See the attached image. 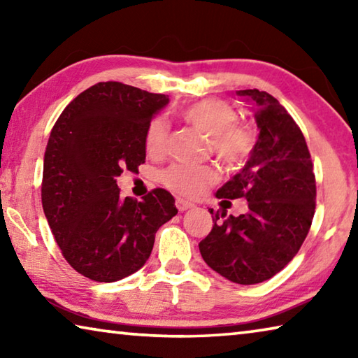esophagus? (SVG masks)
I'll return each instance as SVG.
<instances>
[{"label":"esophagus","mask_w":358,"mask_h":358,"mask_svg":"<svg viewBox=\"0 0 358 358\" xmlns=\"http://www.w3.org/2000/svg\"><path fill=\"white\" fill-rule=\"evenodd\" d=\"M192 207H194V203L185 201V199H177V208L180 211H186V210H189Z\"/></svg>","instance_id":"1"}]
</instances>
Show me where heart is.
Returning a JSON list of instances; mask_svg holds the SVG:
<instances>
[{"label":"heart","mask_w":358,"mask_h":358,"mask_svg":"<svg viewBox=\"0 0 358 358\" xmlns=\"http://www.w3.org/2000/svg\"><path fill=\"white\" fill-rule=\"evenodd\" d=\"M181 118L210 138V147L221 161L227 164L243 161L254 147V134L250 128L238 124V113L226 102L205 99L181 108ZM167 128L162 118L151 121L145 145L150 153L164 150ZM162 181L172 191L186 197H199L216 181L213 169L205 166L175 164L162 173Z\"/></svg>","instance_id":"obj_1"}]
</instances>
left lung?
<instances>
[{
    "label": "left lung",
    "instance_id": "obj_1",
    "mask_svg": "<svg viewBox=\"0 0 358 358\" xmlns=\"http://www.w3.org/2000/svg\"><path fill=\"white\" fill-rule=\"evenodd\" d=\"M235 94L252 108L259 137L245 167L216 197H243L248 211L210 210L215 224L199 250L216 273L250 286L280 273L299 252L316 208V180L305 137L278 99L259 90Z\"/></svg>",
    "mask_w": 358,
    "mask_h": 358
}]
</instances>
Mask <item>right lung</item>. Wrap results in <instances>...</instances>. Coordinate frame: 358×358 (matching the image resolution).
Masks as SVG:
<instances>
[{
	"label": "right lung",
	"mask_w": 358,
	"mask_h": 358,
	"mask_svg": "<svg viewBox=\"0 0 358 358\" xmlns=\"http://www.w3.org/2000/svg\"><path fill=\"white\" fill-rule=\"evenodd\" d=\"M169 96L120 82L85 90L59 115L48 138L42 207L64 259L78 273L113 282L147 262L155 235L178 213L166 189L143 201L121 197L117 177L147 156L145 136Z\"/></svg>",
	"instance_id": "1"
}]
</instances>
